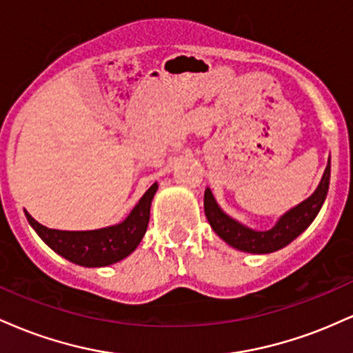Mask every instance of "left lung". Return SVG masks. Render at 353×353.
Here are the masks:
<instances>
[{
  "label": "left lung",
  "mask_w": 353,
  "mask_h": 353,
  "mask_svg": "<svg viewBox=\"0 0 353 353\" xmlns=\"http://www.w3.org/2000/svg\"><path fill=\"white\" fill-rule=\"evenodd\" d=\"M330 184V159L327 164L325 172L320 179L317 189L310 197L302 201L295 208L289 209L285 214L279 217L274 228L267 230H255L252 228L241 224L232 219L221 205L217 204L212 190L209 188L204 192V210L210 228L222 241L228 242L234 249L249 254H270L282 247L289 245L294 239H297L317 217L319 210L322 209Z\"/></svg>",
  "instance_id": "obj_1"
}]
</instances>
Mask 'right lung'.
Returning <instances> with one entry per match:
<instances>
[{"mask_svg":"<svg viewBox=\"0 0 353 353\" xmlns=\"http://www.w3.org/2000/svg\"><path fill=\"white\" fill-rule=\"evenodd\" d=\"M156 190L157 182H154L123 222L103 229L58 230L44 228L28 212L26 219L44 244L61 257L83 267H106L134 252L143 241Z\"/></svg>","mask_w":353,"mask_h":353,"instance_id":"right-lung-1","label":"right lung"}]
</instances>
